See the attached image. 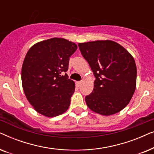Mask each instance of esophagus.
Here are the masks:
<instances>
[{
    "instance_id": "1",
    "label": "esophagus",
    "mask_w": 154,
    "mask_h": 154,
    "mask_svg": "<svg viewBox=\"0 0 154 154\" xmlns=\"http://www.w3.org/2000/svg\"><path fill=\"white\" fill-rule=\"evenodd\" d=\"M82 83H83V81H79V82H76V85L78 87H80L82 85Z\"/></svg>"
}]
</instances>
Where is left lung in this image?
<instances>
[{
	"mask_svg": "<svg viewBox=\"0 0 154 154\" xmlns=\"http://www.w3.org/2000/svg\"><path fill=\"white\" fill-rule=\"evenodd\" d=\"M96 79L85 102L92 111L115 114L129 104L136 89L137 67L131 54L110 40L79 43Z\"/></svg>",
	"mask_w": 154,
	"mask_h": 154,
	"instance_id": "obj_1",
	"label": "left lung"
}]
</instances>
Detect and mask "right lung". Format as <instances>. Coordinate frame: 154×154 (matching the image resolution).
I'll use <instances>...</instances> for the list:
<instances>
[{
    "mask_svg": "<svg viewBox=\"0 0 154 154\" xmlns=\"http://www.w3.org/2000/svg\"><path fill=\"white\" fill-rule=\"evenodd\" d=\"M76 50L73 42L52 38L34 44L27 52L22 67V88L38 113L52 118L69 109L75 83L66 73L62 74Z\"/></svg>",
    "mask_w": 154,
    "mask_h": 154,
    "instance_id": "obj_1",
    "label": "right lung"
}]
</instances>
